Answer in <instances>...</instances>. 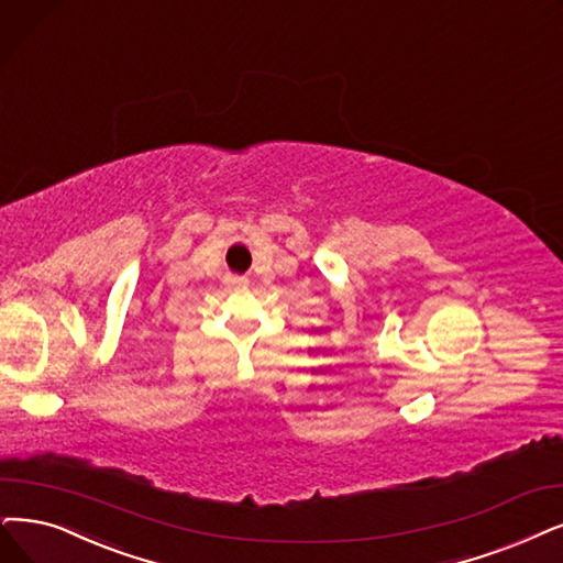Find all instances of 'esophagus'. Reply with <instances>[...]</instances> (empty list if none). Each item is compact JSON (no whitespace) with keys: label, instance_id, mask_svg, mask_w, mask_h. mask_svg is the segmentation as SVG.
I'll use <instances>...</instances> for the list:
<instances>
[{"label":"esophagus","instance_id":"1","mask_svg":"<svg viewBox=\"0 0 563 563\" xmlns=\"http://www.w3.org/2000/svg\"><path fill=\"white\" fill-rule=\"evenodd\" d=\"M227 284L233 286V288H240V286H246V277H240V275H227Z\"/></svg>","mask_w":563,"mask_h":563}]
</instances>
